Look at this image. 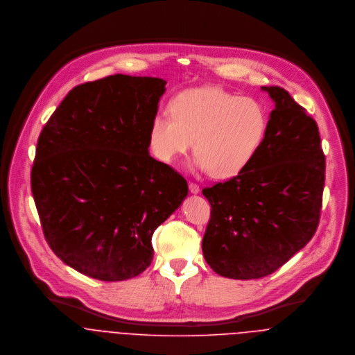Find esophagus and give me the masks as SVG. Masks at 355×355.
<instances>
[{
    "mask_svg": "<svg viewBox=\"0 0 355 355\" xmlns=\"http://www.w3.org/2000/svg\"><path fill=\"white\" fill-rule=\"evenodd\" d=\"M189 190H190L191 194H198L201 189H200V186H198L197 183H193V182H191V183H189Z\"/></svg>",
    "mask_w": 355,
    "mask_h": 355,
    "instance_id": "esophagus-1",
    "label": "esophagus"
}]
</instances>
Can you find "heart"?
Returning <instances> with one entry per match:
<instances>
[{"label": "heart", "instance_id": "b5f03b06", "mask_svg": "<svg viewBox=\"0 0 355 355\" xmlns=\"http://www.w3.org/2000/svg\"><path fill=\"white\" fill-rule=\"evenodd\" d=\"M169 114H155L148 134L153 155L176 165L194 142L198 171L213 178L239 175L259 150L268 114L253 97H238L217 86L193 87L179 93L169 105Z\"/></svg>", "mask_w": 355, "mask_h": 355}]
</instances>
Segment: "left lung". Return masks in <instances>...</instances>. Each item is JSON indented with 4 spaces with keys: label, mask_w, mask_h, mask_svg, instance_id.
Returning a JSON list of instances; mask_svg holds the SVG:
<instances>
[{
    "label": "left lung",
    "mask_w": 355,
    "mask_h": 355,
    "mask_svg": "<svg viewBox=\"0 0 355 355\" xmlns=\"http://www.w3.org/2000/svg\"><path fill=\"white\" fill-rule=\"evenodd\" d=\"M275 109L249 166L203 189L210 220L203 257L220 276L273 273L313 238L321 213L325 155L317 123L279 86H262Z\"/></svg>",
    "instance_id": "1"
}]
</instances>
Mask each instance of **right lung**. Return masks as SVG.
Listing matches in <instances>:
<instances>
[{"label":"right lung","mask_w":355,"mask_h":355,"mask_svg":"<svg viewBox=\"0 0 355 355\" xmlns=\"http://www.w3.org/2000/svg\"><path fill=\"white\" fill-rule=\"evenodd\" d=\"M165 85L121 73L79 85L38 138L31 191L45 239L89 277L142 273L152 263L153 232L187 197L186 179L149 154Z\"/></svg>","instance_id":"right-lung-1"}]
</instances>
